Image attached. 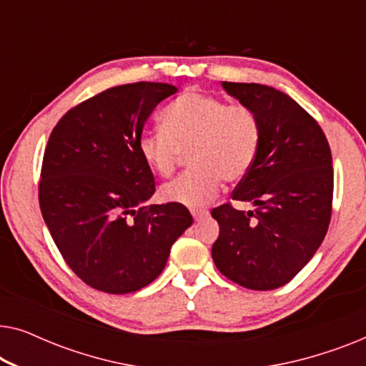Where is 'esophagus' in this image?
<instances>
[{"label":"esophagus","instance_id":"obj_1","mask_svg":"<svg viewBox=\"0 0 366 366\" xmlns=\"http://www.w3.org/2000/svg\"><path fill=\"white\" fill-rule=\"evenodd\" d=\"M192 214L194 219H202L204 217H208V212L207 209H192Z\"/></svg>","mask_w":366,"mask_h":366}]
</instances>
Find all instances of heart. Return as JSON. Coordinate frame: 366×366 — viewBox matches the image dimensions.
Segmentation results:
<instances>
[{"instance_id":"heart-1","label":"heart","mask_w":366,"mask_h":366,"mask_svg":"<svg viewBox=\"0 0 366 366\" xmlns=\"http://www.w3.org/2000/svg\"><path fill=\"white\" fill-rule=\"evenodd\" d=\"M162 124L163 129L139 134V157L154 174L169 177L182 153L192 149L189 167L194 169L159 189L164 202L188 208L212 202L222 179L237 183L247 177L262 142V127L252 108L197 92L168 104Z\"/></svg>"}]
</instances>
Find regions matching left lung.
Masks as SVG:
<instances>
[{"label":"left lung","mask_w":366,"mask_h":366,"mask_svg":"<svg viewBox=\"0 0 366 366\" xmlns=\"http://www.w3.org/2000/svg\"><path fill=\"white\" fill-rule=\"evenodd\" d=\"M228 94L252 108L262 127L253 167L213 208L219 224L212 254L224 277L249 290H274L297 277L322 244L332 218V152L323 129L283 92L257 83L223 81Z\"/></svg>","instance_id":"obj_1"}]
</instances>
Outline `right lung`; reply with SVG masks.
Here are the masks:
<instances>
[{"mask_svg": "<svg viewBox=\"0 0 366 366\" xmlns=\"http://www.w3.org/2000/svg\"><path fill=\"white\" fill-rule=\"evenodd\" d=\"M168 83L122 84L59 119L44 149L39 208L64 262L94 290L124 295L163 272L193 218L183 204H147L154 177L138 152Z\"/></svg>", "mask_w": 366, "mask_h": 366, "instance_id": "right-lung-1", "label": "right lung"}]
</instances>
